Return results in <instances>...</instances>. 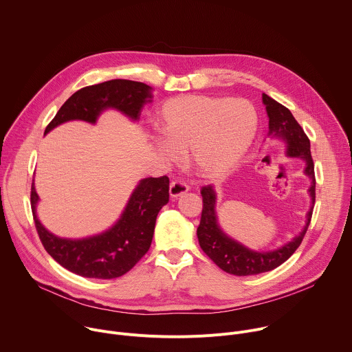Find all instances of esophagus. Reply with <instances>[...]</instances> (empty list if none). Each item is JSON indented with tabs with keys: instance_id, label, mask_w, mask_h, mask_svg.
I'll return each mask as SVG.
<instances>
[{
	"instance_id": "1",
	"label": "esophagus",
	"mask_w": 352,
	"mask_h": 352,
	"mask_svg": "<svg viewBox=\"0 0 352 352\" xmlns=\"http://www.w3.org/2000/svg\"><path fill=\"white\" fill-rule=\"evenodd\" d=\"M188 190H189V186L181 179H175L170 184V196L173 199H177L178 196H181L182 193H186Z\"/></svg>"
}]
</instances>
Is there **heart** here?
Instances as JSON below:
<instances>
[{
    "mask_svg": "<svg viewBox=\"0 0 352 352\" xmlns=\"http://www.w3.org/2000/svg\"><path fill=\"white\" fill-rule=\"evenodd\" d=\"M156 124L164 139L155 146L166 160L177 163L189 153L193 170L213 179L245 156L256 138L259 118L242 98L186 94L166 100Z\"/></svg>",
    "mask_w": 352,
    "mask_h": 352,
    "instance_id": "b5f03b06",
    "label": "heart"
}]
</instances>
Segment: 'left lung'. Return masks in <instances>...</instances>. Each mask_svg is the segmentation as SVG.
<instances>
[{
	"label": "left lung",
	"instance_id": "left-lung-1",
	"mask_svg": "<svg viewBox=\"0 0 352 352\" xmlns=\"http://www.w3.org/2000/svg\"><path fill=\"white\" fill-rule=\"evenodd\" d=\"M263 104L266 106L269 117V135L283 139L287 143V157H296L305 162L304 173L312 179L308 189L312 200V206L307 213V224L292 241L284 243L281 248L269 250V252H256L230 238L219 226L216 214L217 195L212 185L204 186L200 193L204 197V209L200 224L197 227V239L204 252L226 273L234 276H254L270 272L283 265L302 242L312 219L315 205V166L311 155V142L296 122L291 111L266 93L262 94Z\"/></svg>",
	"mask_w": 352,
	"mask_h": 352
}]
</instances>
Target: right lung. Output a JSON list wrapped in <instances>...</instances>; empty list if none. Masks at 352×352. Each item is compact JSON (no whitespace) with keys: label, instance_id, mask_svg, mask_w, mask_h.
I'll return each instance as SVG.
<instances>
[{"label":"right lung","instance_id":"add662e5","mask_svg":"<svg viewBox=\"0 0 352 352\" xmlns=\"http://www.w3.org/2000/svg\"><path fill=\"white\" fill-rule=\"evenodd\" d=\"M152 87L135 80L113 79L86 86L67 100L47 125L44 135L74 120L96 124L98 116L107 109H114L136 121L142 107L152 102ZM168 188L167 175L140 179L121 217L111 228L93 236L69 239L50 232L37 219L38 195L33 182L30 205L38 238L50 256L78 276L103 280L121 277L148 250L157 214L168 204Z\"/></svg>","mask_w":352,"mask_h":352}]
</instances>
